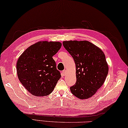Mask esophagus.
Listing matches in <instances>:
<instances>
[{"instance_id": "1", "label": "esophagus", "mask_w": 128, "mask_h": 128, "mask_svg": "<svg viewBox=\"0 0 128 128\" xmlns=\"http://www.w3.org/2000/svg\"><path fill=\"white\" fill-rule=\"evenodd\" d=\"M66 69H64L63 71H62V74H63V75L64 76V75H66Z\"/></svg>"}]
</instances>
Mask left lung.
<instances>
[{
  "instance_id": "left-lung-1",
  "label": "left lung",
  "mask_w": 128,
  "mask_h": 128,
  "mask_svg": "<svg viewBox=\"0 0 128 128\" xmlns=\"http://www.w3.org/2000/svg\"><path fill=\"white\" fill-rule=\"evenodd\" d=\"M62 44L76 66V82L70 87V91L81 100L91 97L102 86L108 74V66L104 53L88 40H68Z\"/></svg>"
}]
</instances>
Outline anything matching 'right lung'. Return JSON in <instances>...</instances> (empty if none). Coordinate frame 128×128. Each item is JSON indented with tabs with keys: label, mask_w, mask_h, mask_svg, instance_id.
Listing matches in <instances>:
<instances>
[{
	"label": "right lung",
	"mask_w": 128,
	"mask_h": 128,
	"mask_svg": "<svg viewBox=\"0 0 128 128\" xmlns=\"http://www.w3.org/2000/svg\"><path fill=\"white\" fill-rule=\"evenodd\" d=\"M61 47L59 42L40 41L30 46L19 56L16 63L18 78L34 96L50 94L60 78L52 57Z\"/></svg>",
	"instance_id": "1"
}]
</instances>
